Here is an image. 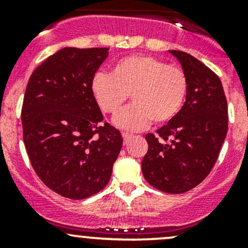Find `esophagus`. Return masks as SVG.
<instances>
[{
  "mask_svg": "<svg viewBox=\"0 0 248 248\" xmlns=\"http://www.w3.org/2000/svg\"><path fill=\"white\" fill-rule=\"evenodd\" d=\"M132 134H129V133H122V138H124V144H127V141H128L129 139L132 138Z\"/></svg>",
  "mask_w": 248,
  "mask_h": 248,
  "instance_id": "34e87169",
  "label": "esophagus"
}]
</instances>
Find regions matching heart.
I'll return each mask as SVG.
<instances>
[{
    "label": "heart",
    "instance_id": "obj_1",
    "mask_svg": "<svg viewBox=\"0 0 248 248\" xmlns=\"http://www.w3.org/2000/svg\"><path fill=\"white\" fill-rule=\"evenodd\" d=\"M92 93L107 114L119 112L131 96L133 103L114 122L128 131H139L174 119L187 93V78L180 67L146 55H133L117 61L111 74L98 72L91 82Z\"/></svg>",
    "mask_w": 248,
    "mask_h": 248
}]
</instances>
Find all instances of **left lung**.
Segmentation results:
<instances>
[{"instance_id": "8db88e82", "label": "left lung", "mask_w": 248, "mask_h": 248, "mask_svg": "<svg viewBox=\"0 0 248 248\" xmlns=\"http://www.w3.org/2000/svg\"><path fill=\"white\" fill-rule=\"evenodd\" d=\"M187 78L186 102L156 134L145 136V180L166 193H185L211 171L228 129V107L219 78L187 52L169 50Z\"/></svg>"}]
</instances>
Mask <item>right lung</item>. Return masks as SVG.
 I'll return each mask as SVG.
<instances>
[{"mask_svg": "<svg viewBox=\"0 0 248 248\" xmlns=\"http://www.w3.org/2000/svg\"><path fill=\"white\" fill-rule=\"evenodd\" d=\"M108 47H63L30 77L21 109L27 155L39 179L60 196L85 199L107 186L122 147L92 93Z\"/></svg>", "mask_w": 248, "mask_h": 248, "instance_id": "add662e5", "label": "right lung"}]
</instances>
